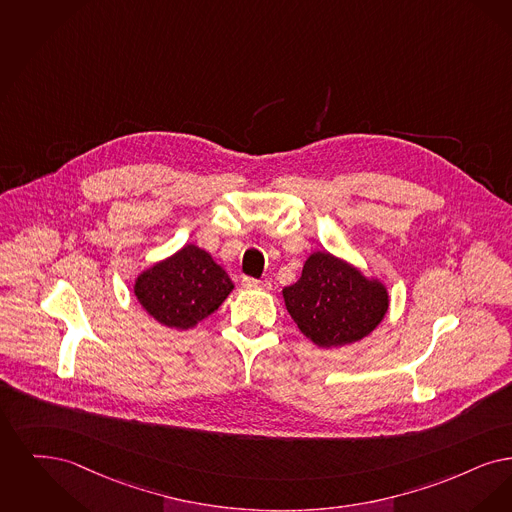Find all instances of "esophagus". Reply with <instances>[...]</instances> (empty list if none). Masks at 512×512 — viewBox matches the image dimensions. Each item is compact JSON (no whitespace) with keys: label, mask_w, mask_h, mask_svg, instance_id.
I'll return each mask as SVG.
<instances>
[{"label":"esophagus","mask_w":512,"mask_h":512,"mask_svg":"<svg viewBox=\"0 0 512 512\" xmlns=\"http://www.w3.org/2000/svg\"><path fill=\"white\" fill-rule=\"evenodd\" d=\"M243 287L248 290H269L271 289V283L269 281H258V279H252V277H245L243 279Z\"/></svg>","instance_id":"34e87169"}]
</instances>
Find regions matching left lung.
Masks as SVG:
<instances>
[{
	"label": "left lung",
	"instance_id": "8db88e82",
	"mask_svg": "<svg viewBox=\"0 0 512 512\" xmlns=\"http://www.w3.org/2000/svg\"><path fill=\"white\" fill-rule=\"evenodd\" d=\"M296 327L319 348H340L363 340L382 323L390 294L378 277L327 250H315L300 279L283 289Z\"/></svg>",
	"mask_w": 512,
	"mask_h": 512
}]
</instances>
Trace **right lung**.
<instances>
[{
	"label": "right lung",
	"mask_w": 512,
	"mask_h": 512,
	"mask_svg": "<svg viewBox=\"0 0 512 512\" xmlns=\"http://www.w3.org/2000/svg\"><path fill=\"white\" fill-rule=\"evenodd\" d=\"M235 285L204 248L185 245L135 277L139 306L156 323L189 331L216 312Z\"/></svg>",
	"instance_id": "obj_1"
}]
</instances>
